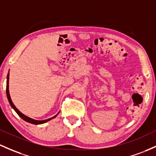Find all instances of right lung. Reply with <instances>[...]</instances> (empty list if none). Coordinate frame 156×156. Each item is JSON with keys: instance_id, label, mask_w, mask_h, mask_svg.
Returning a JSON list of instances; mask_svg holds the SVG:
<instances>
[{"instance_id": "right-lung-1", "label": "right lung", "mask_w": 156, "mask_h": 156, "mask_svg": "<svg viewBox=\"0 0 156 156\" xmlns=\"http://www.w3.org/2000/svg\"><path fill=\"white\" fill-rule=\"evenodd\" d=\"M9 73H8V75H7V81H6V96H7L8 101H9V104H10V105H11V107L15 109V112H16L17 113H18V115H19L22 119H23V120H24V121H27V122L31 123V124H44V123L47 122V121H50L51 119H54V118H55L56 116H57L58 115L59 112L57 115H56L53 116L52 118H50V119H49L43 120V121H37V120L32 119H31V118H30V117H27V115H23V113H22V112H20V111L16 108V107H15V106L14 105V104L12 103V101L11 97H10L9 91Z\"/></svg>"}]
</instances>
